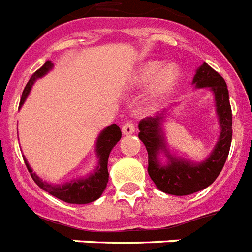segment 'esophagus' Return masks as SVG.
Segmentation results:
<instances>
[{"label":"esophagus","mask_w":252,"mask_h":252,"mask_svg":"<svg viewBox=\"0 0 252 252\" xmlns=\"http://www.w3.org/2000/svg\"><path fill=\"white\" fill-rule=\"evenodd\" d=\"M135 131V126L134 124L131 121H127V122H125L124 125H122V132H124L125 135H130L132 134Z\"/></svg>","instance_id":"34e87169"}]
</instances>
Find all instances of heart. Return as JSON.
Wrapping results in <instances>:
<instances>
[{
	"label": "heart",
	"mask_w": 252,
	"mask_h": 252,
	"mask_svg": "<svg viewBox=\"0 0 252 252\" xmlns=\"http://www.w3.org/2000/svg\"><path fill=\"white\" fill-rule=\"evenodd\" d=\"M161 63L158 62H148L144 65L139 68L138 73L135 76V84L143 85L147 84L149 81L155 78L152 82L151 89H149V99L151 100H157L162 97L165 94L171 90L172 86L175 85L176 80L179 77L178 66L174 64L166 65L162 68L161 71Z\"/></svg>",
	"instance_id": "obj_1"
}]
</instances>
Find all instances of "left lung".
Instances as JSON below:
<instances>
[{
  "label": "left lung",
  "mask_w": 252,
  "mask_h": 252,
  "mask_svg": "<svg viewBox=\"0 0 252 252\" xmlns=\"http://www.w3.org/2000/svg\"><path fill=\"white\" fill-rule=\"evenodd\" d=\"M193 84L196 87H210L215 94L216 112L219 116L221 132L209 158L201 163H190L174 158L167 153L170 163L161 166L157 155L159 151H166L161 130L163 113L156 117H145L139 122V139L144 143L148 152L149 176L159 190L174 196L192 194L213 184L223 170L232 143V108L224 78L209 64L203 63L197 69Z\"/></svg>",
  "instance_id": "1"
}]
</instances>
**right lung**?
Listing matches in <instances>:
<instances>
[{
  "label": "right lung",
  "mask_w": 252,
  "mask_h": 252,
  "mask_svg": "<svg viewBox=\"0 0 252 252\" xmlns=\"http://www.w3.org/2000/svg\"><path fill=\"white\" fill-rule=\"evenodd\" d=\"M51 68H53V63L50 60H47L46 63L43 64L38 70H36L32 74V77L29 78L28 84L26 85L24 90H23L20 105L24 103L26 97L28 96L29 90H31L33 82L37 78H39V77H42L43 74H46ZM121 136L122 132L117 125L113 124L111 126H108L99 135V138H97L96 153L99 156V166L96 167V170L89 178L73 180L72 183H66L64 186H53V184H49L46 182H42L32 171V168L29 167L26 159H24V162H26L27 168L31 172V176L34 180V183H36L39 188L43 189L45 192L50 193L51 196L62 199L64 202L78 203V205L90 203L93 201H95V199L99 198L101 196V193L104 192L105 187H107L108 176H109V174H108V157H109V153H111L112 148L117 144V141L121 139Z\"/></svg>",
  "instance_id": "1"
}]
</instances>
